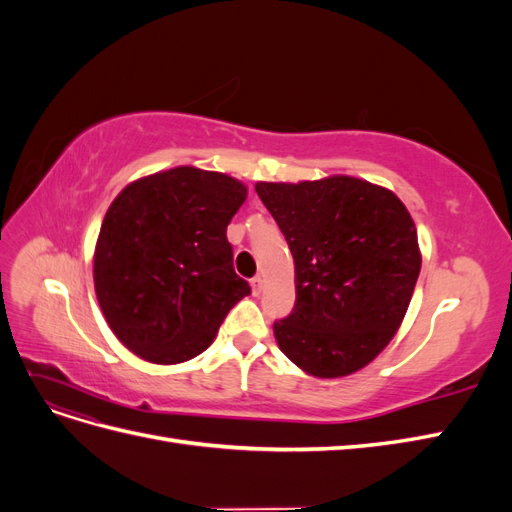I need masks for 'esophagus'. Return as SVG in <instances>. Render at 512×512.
<instances>
[{"instance_id": "1", "label": "esophagus", "mask_w": 512, "mask_h": 512, "mask_svg": "<svg viewBox=\"0 0 512 512\" xmlns=\"http://www.w3.org/2000/svg\"><path fill=\"white\" fill-rule=\"evenodd\" d=\"M250 284H252V292L256 294V297H258V294L262 292V288H265V280H262V277H260V275L252 277V280H250Z\"/></svg>"}]
</instances>
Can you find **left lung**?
I'll return each instance as SVG.
<instances>
[{
    "label": "left lung",
    "mask_w": 512,
    "mask_h": 512,
    "mask_svg": "<svg viewBox=\"0 0 512 512\" xmlns=\"http://www.w3.org/2000/svg\"><path fill=\"white\" fill-rule=\"evenodd\" d=\"M294 258L297 301L273 331L288 359L318 378L365 367L391 342L421 273L401 200L354 177L256 183Z\"/></svg>",
    "instance_id": "8db88e82"
}]
</instances>
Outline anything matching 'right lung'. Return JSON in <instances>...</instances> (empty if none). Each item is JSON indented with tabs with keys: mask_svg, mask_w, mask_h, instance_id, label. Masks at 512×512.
Here are the masks:
<instances>
[{
	"mask_svg": "<svg viewBox=\"0 0 512 512\" xmlns=\"http://www.w3.org/2000/svg\"><path fill=\"white\" fill-rule=\"evenodd\" d=\"M247 196L222 173L179 166L123 188L108 207L94 282L108 327L145 361L175 365L209 348L250 284L226 226Z\"/></svg>",
	"mask_w": 512,
	"mask_h": 512,
	"instance_id": "1",
	"label": "right lung"
}]
</instances>
